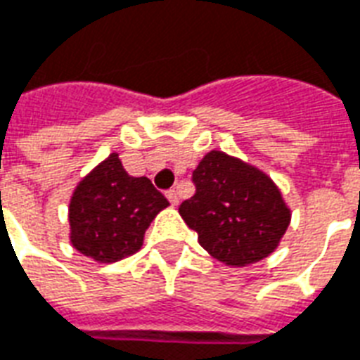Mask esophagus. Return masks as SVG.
<instances>
[{
  "label": "esophagus",
  "instance_id": "34e87169",
  "mask_svg": "<svg viewBox=\"0 0 360 360\" xmlns=\"http://www.w3.org/2000/svg\"><path fill=\"white\" fill-rule=\"evenodd\" d=\"M167 199H169L172 207H176L178 202H180V199H178V191L176 190H169V191H167Z\"/></svg>",
  "mask_w": 360,
  "mask_h": 360
}]
</instances>
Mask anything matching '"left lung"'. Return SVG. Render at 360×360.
I'll return each instance as SVG.
<instances>
[{
    "label": "left lung",
    "instance_id": "1",
    "mask_svg": "<svg viewBox=\"0 0 360 360\" xmlns=\"http://www.w3.org/2000/svg\"><path fill=\"white\" fill-rule=\"evenodd\" d=\"M193 184L195 195L178 212L212 258L241 267L264 260L279 247L290 209L266 172L212 150L193 170Z\"/></svg>",
    "mask_w": 360,
    "mask_h": 360
}]
</instances>
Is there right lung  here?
<instances>
[{
    "instance_id": "right-lung-1",
    "label": "right lung",
    "mask_w": 360,
    "mask_h": 360,
    "mask_svg": "<svg viewBox=\"0 0 360 360\" xmlns=\"http://www.w3.org/2000/svg\"><path fill=\"white\" fill-rule=\"evenodd\" d=\"M169 207L146 176H131L112 153L83 178L70 199V241L83 256L113 264L139 252L146 229Z\"/></svg>"
}]
</instances>
